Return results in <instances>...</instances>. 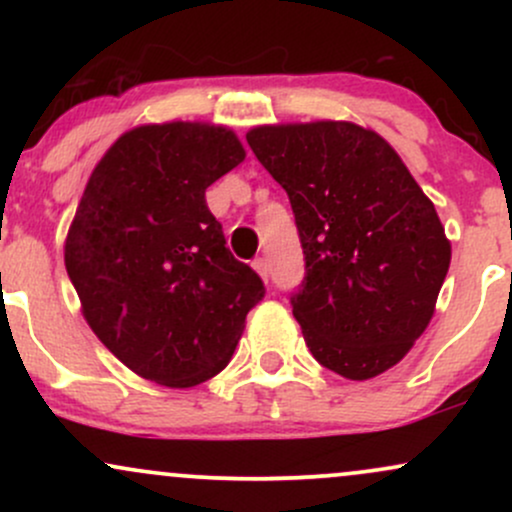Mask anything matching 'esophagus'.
I'll return each instance as SVG.
<instances>
[{"mask_svg": "<svg viewBox=\"0 0 512 512\" xmlns=\"http://www.w3.org/2000/svg\"><path fill=\"white\" fill-rule=\"evenodd\" d=\"M252 267H255V272L260 274L264 281H267V276H269V264H267V260H264V257H257V260L252 262Z\"/></svg>", "mask_w": 512, "mask_h": 512, "instance_id": "obj_1", "label": "esophagus"}]
</instances>
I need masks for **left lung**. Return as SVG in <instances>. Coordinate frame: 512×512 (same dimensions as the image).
Instances as JSON below:
<instances>
[{"label":"left lung","mask_w":512,"mask_h":512,"mask_svg":"<svg viewBox=\"0 0 512 512\" xmlns=\"http://www.w3.org/2000/svg\"><path fill=\"white\" fill-rule=\"evenodd\" d=\"M248 144L289 195L305 276L293 315L317 363L385 373L424 334L450 267L436 207L380 134L351 122L255 127Z\"/></svg>","instance_id":"left-lung-1"}]
</instances>
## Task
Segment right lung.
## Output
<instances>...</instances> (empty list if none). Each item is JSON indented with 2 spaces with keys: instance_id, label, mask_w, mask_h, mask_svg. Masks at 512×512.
<instances>
[{
  "instance_id": "obj_1",
  "label": "right lung",
  "mask_w": 512,
  "mask_h": 512,
  "mask_svg": "<svg viewBox=\"0 0 512 512\" xmlns=\"http://www.w3.org/2000/svg\"><path fill=\"white\" fill-rule=\"evenodd\" d=\"M243 158L226 127H137L101 158L76 209L64 264L86 322L158 385L192 387L221 373L264 298L204 199Z\"/></svg>"
}]
</instances>
